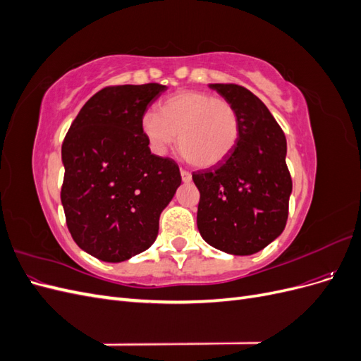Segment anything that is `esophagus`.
Segmentation results:
<instances>
[{
  "label": "esophagus",
  "mask_w": 361,
  "mask_h": 361,
  "mask_svg": "<svg viewBox=\"0 0 361 361\" xmlns=\"http://www.w3.org/2000/svg\"><path fill=\"white\" fill-rule=\"evenodd\" d=\"M180 178H182V180L185 182V183H188V182H191V179H192V176H191V173L190 171H187V170H180Z\"/></svg>",
  "instance_id": "34e87169"
}]
</instances>
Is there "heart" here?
<instances>
[{"label":"heart","instance_id":"heart-1","mask_svg":"<svg viewBox=\"0 0 361 361\" xmlns=\"http://www.w3.org/2000/svg\"><path fill=\"white\" fill-rule=\"evenodd\" d=\"M141 129L158 155L176 143L180 154L195 167H212L232 154L241 135L235 106L203 92H179L147 113Z\"/></svg>","mask_w":361,"mask_h":361}]
</instances>
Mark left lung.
Masks as SVG:
<instances>
[{
	"label": "left lung",
	"mask_w": 361,
	"mask_h": 361,
	"mask_svg": "<svg viewBox=\"0 0 361 361\" xmlns=\"http://www.w3.org/2000/svg\"><path fill=\"white\" fill-rule=\"evenodd\" d=\"M209 87L235 106L241 135L224 161L192 173L200 191L197 227L216 250L255 255L280 236L288 221L292 179L286 137L265 104L245 87Z\"/></svg>",
	"instance_id": "8db88e82"
}]
</instances>
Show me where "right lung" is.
<instances>
[{
  "label": "right lung",
  "mask_w": 361,
  "mask_h": 361,
  "mask_svg": "<svg viewBox=\"0 0 361 361\" xmlns=\"http://www.w3.org/2000/svg\"><path fill=\"white\" fill-rule=\"evenodd\" d=\"M167 87H105L84 104L61 146V204L85 253L123 262L155 243L159 215L182 182L178 164L150 152L141 129Z\"/></svg>",
  "instance_id": "add662e5"
}]
</instances>
